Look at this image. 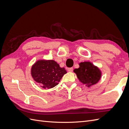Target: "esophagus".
Instances as JSON below:
<instances>
[{
	"label": "esophagus",
	"mask_w": 129,
	"mask_h": 129,
	"mask_svg": "<svg viewBox=\"0 0 129 129\" xmlns=\"http://www.w3.org/2000/svg\"><path fill=\"white\" fill-rule=\"evenodd\" d=\"M67 70H68V71L69 72H73V68L72 67H71V68H68L67 69Z\"/></svg>",
	"instance_id": "1"
}]
</instances>
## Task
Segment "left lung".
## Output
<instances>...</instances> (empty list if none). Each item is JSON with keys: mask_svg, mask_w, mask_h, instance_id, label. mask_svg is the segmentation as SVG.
Instances as JSON below:
<instances>
[{"mask_svg": "<svg viewBox=\"0 0 129 129\" xmlns=\"http://www.w3.org/2000/svg\"><path fill=\"white\" fill-rule=\"evenodd\" d=\"M80 67L74 70L81 82L90 87L98 82L101 77V72L98 67L90 62H81Z\"/></svg>", "mask_w": 129, "mask_h": 129, "instance_id": "1", "label": "left lung"}]
</instances>
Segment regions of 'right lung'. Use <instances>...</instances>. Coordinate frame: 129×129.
I'll use <instances>...</instances> for the list:
<instances>
[{
    "instance_id": "add662e5",
    "label": "right lung",
    "mask_w": 129,
    "mask_h": 129,
    "mask_svg": "<svg viewBox=\"0 0 129 129\" xmlns=\"http://www.w3.org/2000/svg\"><path fill=\"white\" fill-rule=\"evenodd\" d=\"M66 73L64 68L54 60H39L31 69L33 79L44 88L55 87Z\"/></svg>"
}]
</instances>
